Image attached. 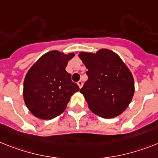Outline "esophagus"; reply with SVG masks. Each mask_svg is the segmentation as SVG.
Masks as SVG:
<instances>
[{
	"mask_svg": "<svg viewBox=\"0 0 158 158\" xmlns=\"http://www.w3.org/2000/svg\"><path fill=\"white\" fill-rule=\"evenodd\" d=\"M77 84H78V85H79V88H82V87H83V82L81 81V80H79V82H78V83H77Z\"/></svg>",
	"mask_w": 158,
	"mask_h": 158,
	"instance_id": "1",
	"label": "esophagus"
}]
</instances>
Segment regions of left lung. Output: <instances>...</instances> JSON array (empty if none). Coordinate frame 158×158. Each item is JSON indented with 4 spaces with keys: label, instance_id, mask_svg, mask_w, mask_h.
<instances>
[{
    "label": "left lung",
    "instance_id": "obj_1",
    "mask_svg": "<svg viewBox=\"0 0 158 158\" xmlns=\"http://www.w3.org/2000/svg\"><path fill=\"white\" fill-rule=\"evenodd\" d=\"M88 79L80 89L89 109L100 117L119 116L130 104L134 80L127 66L116 53L107 49L95 54L81 52Z\"/></svg>",
    "mask_w": 158,
    "mask_h": 158
}]
</instances>
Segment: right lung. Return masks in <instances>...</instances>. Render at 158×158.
Here are the masks:
<instances>
[{
	"label": "right lung",
	"instance_id": "right-lung-1",
	"mask_svg": "<svg viewBox=\"0 0 158 158\" xmlns=\"http://www.w3.org/2000/svg\"><path fill=\"white\" fill-rule=\"evenodd\" d=\"M75 54L52 50L42 55L29 70L24 80L23 96L28 109L36 117L51 120L67 108L71 96L79 91L66 71Z\"/></svg>",
	"mask_w": 158,
	"mask_h": 158
}]
</instances>
